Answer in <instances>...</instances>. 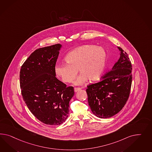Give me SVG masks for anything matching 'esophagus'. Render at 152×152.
<instances>
[{"label":"esophagus","mask_w":152,"mask_h":152,"mask_svg":"<svg viewBox=\"0 0 152 152\" xmlns=\"http://www.w3.org/2000/svg\"><path fill=\"white\" fill-rule=\"evenodd\" d=\"M81 89V88H79V87H75L74 91H75V92H77L78 91L80 90Z\"/></svg>","instance_id":"34e87169"}]
</instances>
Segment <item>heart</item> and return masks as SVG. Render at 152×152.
Masks as SVG:
<instances>
[{
  "instance_id": "obj_1",
  "label": "heart",
  "mask_w": 152,
  "mask_h": 152,
  "mask_svg": "<svg viewBox=\"0 0 152 152\" xmlns=\"http://www.w3.org/2000/svg\"><path fill=\"white\" fill-rule=\"evenodd\" d=\"M66 64H58L55 72L65 83L76 78L77 70L81 75L75 85H81L86 81H96L102 76L107 64V54L102 47L84 45L72 50L65 58Z\"/></svg>"
}]
</instances>
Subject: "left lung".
<instances>
[{
	"instance_id": "obj_1",
	"label": "left lung",
	"mask_w": 152,
	"mask_h": 152,
	"mask_svg": "<svg viewBox=\"0 0 152 152\" xmlns=\"http://www.w3.org/2000/svg\"><path fill=\"white\" fill-rule=\"evenodd\" d=\"M121 56L99 82L87 86L88 102L95 115L107 118L118 113L129 96L132 81V66L127 53L118 48Z\"/></svg>"
}]
</instances>
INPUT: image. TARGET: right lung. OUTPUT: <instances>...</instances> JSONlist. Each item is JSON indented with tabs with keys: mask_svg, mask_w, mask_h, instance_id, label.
<instances>
[{
	"mask_svg": "<svg viewBox=\"0 0 152 152\" xmlns=\"http://www.w3.org/2000/svg\"><path fill=\"white\" fill-rule=\"evenodd\" d=\"M59 44L35 50L21 66L20 86L29 110L41 122L58 126L69 112L74 87L67 86L55 77Z\"/></svg>",
	"mask_w": 152,
	"mask_h": 152,
	"instance_id": "right-lung-1",
	"label": "right lung"
}]
</instances>
